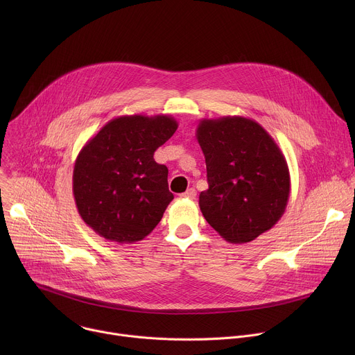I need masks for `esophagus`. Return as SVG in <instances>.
Here are the masks:
<instances>
[{
	"mask_svg": "<svg viewBox=\"0 0 355 355\" xmlns=\"http://www.w3.org/2000/svg\"><path fill=\"white\" fill-rule=\"evenodd\" d=\"M180 196H181V198H187V199H193V198L196 196V191H195L193 188H189V189H187L184 193H181Z\"/></svg>",
	"mask_w": 355,
	"mask_h": 355,
	"instance_id": "obj_1",
	"label": "esophagus"
}]
</instances>
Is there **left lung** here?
I'll return each instance as SVG.
<instances>
[{
	"label": "left lung",
	"instance_id": "obj_1",
	"mask_svg": "<svg viewBox=\"0 0 355 355\" xmlns=\"http://www.w3.org/2000/svg\"><path fill=\"white\" fill-rule=\"evenodd\" d=\"M208 189L199 193L207 222L229 243L241 244L270 230L284 215L291 175L281 148L256 121L244 116L200 119Z\"/></svg>",
	"mask_w": 355,
	"mask_h": 355
}]
</instances>
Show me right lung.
Returning a JSON list of instances; mask_svg holds the SVG:
<instances>
[{"mask_svg": "<svg viewBox=\"0 0 355 355\" xmlns=\"http://www.w3.org/2000/svg\"><path fill=\"white\" fill-rule=\"evenodd\" d=\"M170 115H125L110 121L80 150L73 193L81 219L105 240L133 244L162 220L174 195L155 151L177 130Z\"/></svg>", "mask_w": 355, "mask_h": 355, "instance_id": "right-lung-1", "label": "right lung"}]
</instances>
